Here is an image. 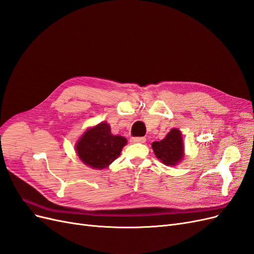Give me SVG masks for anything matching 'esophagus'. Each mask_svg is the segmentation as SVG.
Wrapping results in <instances>:
<instances>
[{
	"instance_id": "esophagus-1",
	"label": "esophagus",
	"mask_w": 254,
	"mask_h": 254,
	"mask_svg": "<svg viewBox=\"0 0 254 254\" xmlns=\"http://www.w3.org/2000/svg\"><path fill=\"white\" fill-rule=\"evenodd\" d=\"M146 139L145 137H133L131 139V143H145Z\"/></svg>"
}]
</instances>
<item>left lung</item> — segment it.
Returning <instances> with one entry per match:
<instances>
[{
  "instance_id": "1",
  "label": "left lung",
  "mask_w": 254,
  "mask_h": 254,
  "mask_svg": "<svg viewBox=\"0 0 254 254\" xmlns=\"http://www.w3.org/2000/svg\"><path fill=\"white\" fill-rule=\"evenodd\" d=\"M151 147L156 157L167 166H175L180 163L184 157L182 134L179 129L173 128L163 140L153 142Z\"/></svg>"
}]
</instances>
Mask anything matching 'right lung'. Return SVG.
<instances>
[{"instance_id":"add662e5","label":"right lung","mask_w":254,"mask_h":254,"mask_svg":"<svg viewBox=\"0 0 254 254\" xmlns=\"http://www.w3.org/2000/svg\"><path fill=\"white\" fill-rule=\"evenodd\" d=\"M126 144V137L113 135L108 123L102 122L84 131L75 149L84 164L94 170H104L119 158Z\"/></svg>"}]
</instances>
